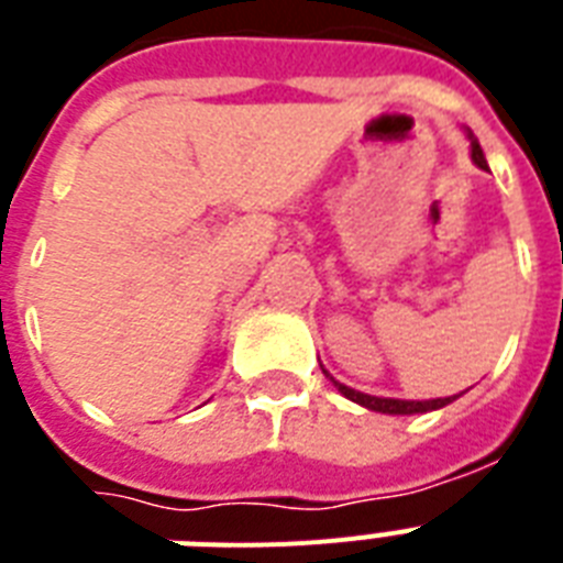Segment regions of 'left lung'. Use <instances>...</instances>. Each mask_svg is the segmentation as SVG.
Returning <instances> with one entry per match:
<instances>
[{"label":"left lung","instance_id":"obj_1","mask_svg":"<svg viewBox=\"0 0 563 563\" xmlns=\"http://www.w3.org/2000/svg\"><path fill=\"white\" fill-rule=\"evenodd\" d=\"M467 140H471V161L479 166V169H488V161H485V154H482V145L479 140L467 131ZM324 371V368H321ZM327 374V371H324ZM330 376V374H327ZM330 383L339 388V391L347 397V400L360 402L365 409L371 411H379V415H423V411H435V409H444L446 402L459 400L462 394H453V397H435V400H397V397H374V394H365V391H356L351 385L339 383L335 376H330Z\"/></svg>","mask_w":563,"mask_h":563}]
</instances>
